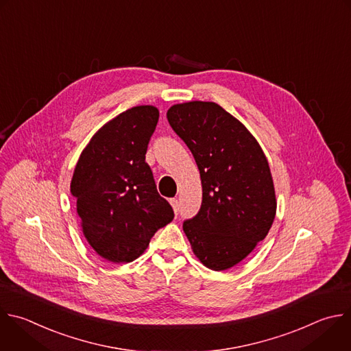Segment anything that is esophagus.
<instances>
[{
  "mask_svg": "<svg viewBox=\"0 0 351 351\" xmlns=\"http://www.w3.org/2000/svg\"><path fill=\"white\" fill-rule=\"evenodd\" d=\"M171 205H172L175 213L178 215V213H179V201H178V198H172V199H171Z\"/></svg>",
  "mask_w": 351,
  "mask_h": 351,
  "instance_id": "esophagus-1",
  "label": "esophagus"
}]
</instances>
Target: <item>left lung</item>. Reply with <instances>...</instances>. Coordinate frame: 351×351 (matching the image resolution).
Here are the masks:
<instances>
[{
	"label": "left lung",
	"instance_id": "obj_1",
	"mask_svg": "<svg viewBox=\"0 0 351 351\" xmlns=\"http://www.w3.org/2000/svg\"><path fill=\"white\" fill-rule=\"evenodd\" d=\"M167 119L199 169L202 202L183 221L194 255L221 271L265 240L276 217L269 162L250 131L213 101L172 106Z\"/></svg>",
	"mask_w": 351,
	"mask_h": 351
}]
</instances>
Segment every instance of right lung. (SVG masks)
I'll list each match as a JSON object with an SVG mask.
<instances>
[{
    "label": "right lung",
    "mask_w": 351,
    "mask_h": 351,
    "mask_svg": "<svg viewBox=\"0 0 351 351\" xmlns=\"http://www.w3.org/2000/svg\"><path fill=\"white\" fill-rule=\"evenodd\" d=\"M160 112L153 106L132 107L103 125L80 156L71 194L84 236L104 259H138L156 232L173 220L146 162Z\"/></svg>",
    "instance_id": "obj_1"
}]
</instances>
